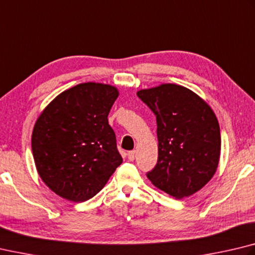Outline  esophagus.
Wrapping results in <instances>:
<instances>
[{
  "label": "esophagus",
  "mask_w": 255,
  "mask_h": 255,
  "mask_svg": "<svg viewBox=\"0 0 255 255\" xmlns=\"http://www.w3.org/2000/svg\"><path fill=\"white\" fill-rule=\"evenodd\" d=\"M127 157H128L129 160L132 161L133 159H135V157H136V151H135V150L128 151V152H127Z\"/></svg>",
  "instance_id": "1"
}]
</instances>
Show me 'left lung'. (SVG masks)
Returning a JSON list of instances; mask_svg holds the SVG:
<instances>
[{"mask_svg":"<svg viewBox=\"0 0 255 255\" xmlns=\"http://www.w3.org/2000/svg\"><path fill=\"white\" fill-rule=\"evenodd\" d=\"M137 96L157 122L158 160L148 179L178 200L193 195L219 166L221 132L214 112L195 92L174 83L139 90Z\"/></svg>","mask_w":255,"mask_h":255,"instance_id":"1","label":"left lung"}]
</instances>
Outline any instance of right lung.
Masks as SVG:
<instances>
[{"instance_id": "add662e5", "label": "right lung", "mask_w": 255, "mask_h": 255, "mask_svg": "<svg viewBox=\"0 0 255 255\" xmlns=\"http://www.w3.org/2000/svg\"><path fill=\"white\" fill-rule=\"evenodd\" d=\"M118 96L114 86L80 83L55 97L35 122L31 143L36 170L64 200H90L123 163L108 124Z\"/></svg>"}]
</instances>
